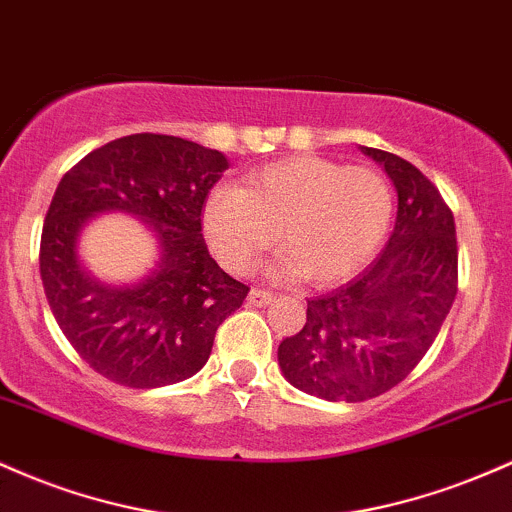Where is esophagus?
I'll use <instances>...</instances> for the list:
<instances>
[{"instance_id": "esophagus-1", "label": "esophagus", "mask_w": 512, "mask_h": 512, "mask_svg": "<svg viewBox=\"0 0 512 512\" xmlns=\"http://www.w3.org/2000/svg\"><path fill=\"white\" fill-rule=\"evenodd\" d=\"M271 300H273V292L261 290V287H251L249 304H254V307H266V304H271Z\"/></svg>"}]
</instances>
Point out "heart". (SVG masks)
<instances>
[{
    "instance_id": "b5f03b06",
    "label": "heart",
    "mask_w": 512,
    "mask_h": 512,
    "mask_svg": "<svg viewBox=\"0 0 512 512\" xmlns=\"http://www.w3.org/2000/svg\"><path fill=\"white\" fill-rule=\"evenodd\" d=\"M394 215L389 181L370 166L290 157L254 171L241 188H215L203 229L227 271L246 275L280 241L275 273L329 285L372 261Z\"/></svg>"
}]
</instances>
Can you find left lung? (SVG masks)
<instances>
[{
  "instance_id": "left-lung-1",
  "label": "left lung",
  "mask_w": 512,
  "mask_h": 512,
  "mask_svg": "<svg viewBox=\"0 0 512 512\" xmlns=\"http://www.w3.org/2000/svg\"><path fill=\"white\" fill-rule=\"evenodd\" d=\"M360 152L394 183L392 237L350 283L309 300L302 329L278 346L280 372L292 387L348 404L406 380L457 295L455 217L438 188L396 154Z\"/></svg>"
}]
</instances>
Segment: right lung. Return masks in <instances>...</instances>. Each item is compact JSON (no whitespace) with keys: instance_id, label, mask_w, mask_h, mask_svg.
<instances>
[{"instance_id":"1","label":"right lung","mask_w":512,"mask_h":512,"mask_svg":"<svg viewBox=\"0 0 512 512\" xmlns=\"http://www.w3.org/2000/svg\"><path fill=\"white\" fill-rule=\"evenodd\" d=\"M229 169L217 149L174 135L120 137L74 164L53 195L40 237V278L72 348L106 380L154 389L208 363L217 326L249 287L210 256L200 210ZM146 222L158 258L132 284H106L85 268L78 239L99 214Z\"/></svg>"}]
</instances>
